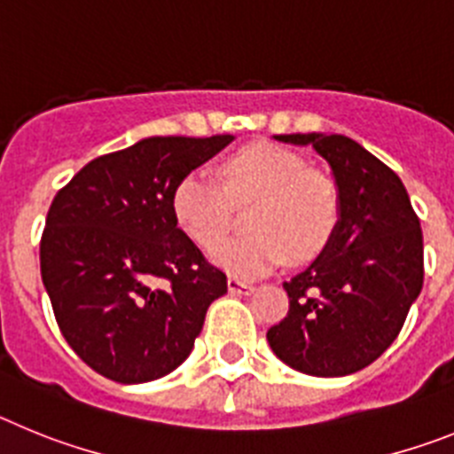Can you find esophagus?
<instances>
[{"instance_id":"1","label":"esophagus","mask_w":454,"mask_h":454,"mask_svg":"<svg viewBox=\"0 0 454 454\" xmlns=\"http://www.w3.org/2000/svg\"><path fill=\"white\" fill-rule=\"evenodd\" d=\"M227 288H230L231 295H250V293L254 291L252 284L243 282V279H236V277H230V279H227Z\"/></svg>"}]
</instances>
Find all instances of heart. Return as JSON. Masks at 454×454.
<instances>
[{"mask_svg": "<svg viewBox=\"0 0 454 454\" xmlns=\"http://www.w3.org/2000/svg\"><path fill=\"white\" fill-rule=\"evenodd\" d=\"M224 192L204 172H188L172 191V218L202 250L217 245L231 223L229 200L256 201L247 239L211 250V262L240 279L266 275L288 256L307 259L325 247L339 218L336 192L309 172L298 154L272 143H254L220 166ZM227 197L231 199L226 200Z\"/></svg>", "mask_w": 454, "mask_h": 454, "instance_id": "b5f03b06", "label": "heart"}]
</instances>
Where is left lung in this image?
<instances>
[{
    "label": "left lung",
    "mask_w": 454,
    "mask_h": 454,
    "mask_svg": "<svg viewBox=\"0 0 454 454\" xmlns=\"http://www.w3.org/2000/svg\"><path fill=\"white\" fill-rule=\"evenodd\" d=\"M332 168L339 220L314 263L284 282L288 314L266 334L286 366L314 377L362 371L391 346L423 288V231L403 182L340 134H282Z\"/></svg>",
    "instance_id": "obj_1"
}]
</instances>
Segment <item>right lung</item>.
Wrapping results in <instances>:
<instances>
[{"instance_id": "add662e5", "label": "right lung", "mask_w": 454, "mask_h": 454, "mask_svg": "<svg viewBox=\"0 0 454 454\" xmlns=\"http://www.w3.org/2000/svg\"><path fill=\"white\" fill-rule=\"evenodd\" d=\"M234 136H152L92 159L56 192L40 275L67 346L120 384L152 382L191 355L227 277L172 218L179 179Z\"/></svg>"}]
</instances>
